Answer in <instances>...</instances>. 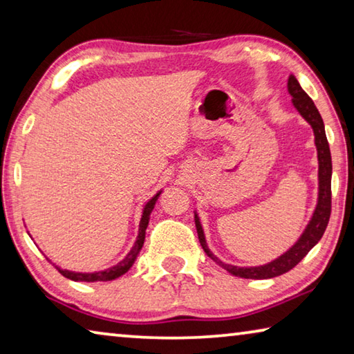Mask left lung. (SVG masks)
Segmentation results:
<instances>
[{"label": "left lung", "mask_w": 354, "mask_h": 354, "mask_svg": "<svg viewBox=\"0 0 354 354\" xmlns=\"http://www.w3.org/2000/svg\"><path fill=\"white\" fill-rule=\"evenodd\" d=\"M287 91H289L292 97V103L295 106V109L299 112L306 122L310 124V128L314 131L315 136V147H317V158H319V198H317L315 211L310 217L306 230L303 231V234L299 236L298 241L295 242L292 248L286 251L284 254H281L277 259L266 263V266L259 267H237L231 266V263L221 262L217 256L212 254V251L207 248L205 231L200 223L198 214L195 212V226L196 232H198V239L205 253L211 257L214 262H217L221 268H225L226 272L239 278H247V279H268L279 277L286 272L292 270L297 263L306 256L310 250H313L325 232L329 215H331V175H333V164H331V151H329L328 139L325 134V124L319 109H317L314 101L309 98V95L303 91L297 77L290 75L289 81H287Z\"/></svg>", "instance_id": "obj_1"}]
</instances>
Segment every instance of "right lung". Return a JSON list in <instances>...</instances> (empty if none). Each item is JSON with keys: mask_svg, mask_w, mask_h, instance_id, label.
Listing matches in <instances>:
<instances>
[{"mask_svg": "<svg viewBox=\"0 0 354 354\" xmlns=\"http://www.w3.org/2000/svg\"><path fill=\"white\" fill-rule=\"evenodd\" d=\"M160 194H162V190H159L158 194H156L153 198L147 203L145 207H143L140 225H139V236H137V241L134 243V247L131 248V251L127 254V257H124L123 261H120L117 266L107 268V270L93 272V273H77V272L62 270L61 267L56 266L59 273H61L62 277L71 279V281H86V283H95V281H112V279H115V278L122 277V274L127 273L129 268L133 267V263L136 262L137 256H139L140 250L143 247V242H145V231H147V226L149 223V215H151L156 201H158Z\"/></svg>", "mask_w": 354, "mask_h": 354, "instance_id": "right-lung-1", "label": "right lung"}]
</instances>
